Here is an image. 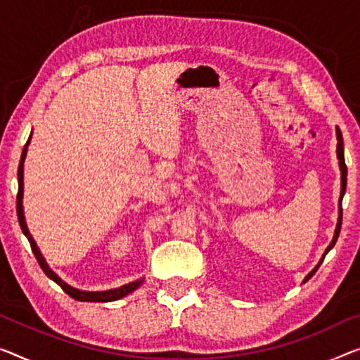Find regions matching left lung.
<instances>
[{
  "label": "left lung",
  "instance_id": "left-lung-1",
  "mask_svg": "<svg viewBox=\"0 0 360 360\" xmlns=\"http://www.w3.org/2000/svg\"><path fill=\"white\" fill-rule=\"evenodd\" d=\"M336 139H338L336 155H338V160H340V169H341V195H340V212H338V213H340V214H338V224H336V229H335L333 240H331L328 248H326V250H325L323 257H321V260L319 262V265L315 266L314 270L310 271L309 275L304 278V283H305V281H309L310 278H312V276L315 275V271L319 270V266H320L321 262H323L325 255L328 254V252H330L331 249H333V245L336 244V240H338V236H340V231H341V221H342V207H341V203H342V197H345V192H346V184H347V168H346V163H345V143H342V134H341V131H340V127H336Z\"/></svg>",
  "mask_w": 360,
  "mask_h": 360
}]
</instances>
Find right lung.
Returning <instances> with one entry per match:
<instances>
[{
    "label": "right lung",
    "instance_id": "obj_1",
    "mask_svg": "<svg viewBox=\"0 0 360 360\" xmlns=\"http://www.w3.org/2000/svg\"><path fill=\"white\" fill-rule=\"evenodd\" d=\"M30 139H32V134H30L29 141H27V143L24 146L22 155H20L19 169H18L19 191H18V202H15V208H18V218H19L20 229H22V233L25 234V238L29 239L32 252H34L35 259H37V262H39V265L41 266V270L45 271V275H46L48 278H50V280H53L56 284H60L64 292L69 294V296H71L72 299L80 300V302H111V300H117V299L127 296V294H131L132 291H136V289H137L139 286H141L143 280H137V281L127 283V284H124V286L116 288V289H108V291H80V289H76V288L69 286L68 283H64V281L61 280V278L58 276L56 273L53 271L50 266H48L45 259H43L40 249L37 248L35 240H34V238H32L29 228H27L25 217H24V207H22V195H24V162H25V155H27V148H29Z\"/></svg>",
    "mask_w": 360,
    "mask_h": 360
}]
</instances>
